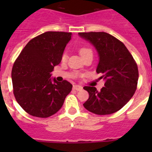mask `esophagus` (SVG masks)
<instances>
[{"mask_svg":"<svg viewBox=\"0 0 152 152\" xmlns=\"http://www.w3.org/2000/svg\"><path fill=\"white\" fill-rule=\"evenodd\" d=\"M73 89L75 90V91H81L83 89V88L80 85H74L73 86Z\"/></svg>","mask_w":152,"mask_h":152,"instance_id":"34e87169","label":"esophagus"}]
</instances>
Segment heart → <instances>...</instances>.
Returning <instances> with one entry per match:
<instances>
[{"label":"heart","instance_id":"1","mask_svg":"<svg viewBox=\"0 0 152 152\" xmlns=\"http://www.w3.org/2000/svg\"><path fill=\"white\" fill-rule=\"evenodd\" d=\"M88 53H92V50L88 47H82L81 49H80V55L81 56H84L85 55L88 54ZM67 58V55L64 54L62 56V61H65Z\"/></svg>","mask_w":152,"mask_h":152}]
</instances>
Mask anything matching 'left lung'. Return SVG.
Returning a JSON list of instances; mask_svg holds the SVG:
<instances>
[{
	"label": "left lung",
	"instance_id": "obj_1",
	"mask_svg": "<svg viewBox=\"0 0 152 152\" xmlns=\"http://www.w3.org/2000/svg\"><path fill=\"white\" fill-rule=\"evenodd\" d=\"M90 42L99 57L96 73L105 80L100 91L86 86L88 100L83 104L88 111L97 115H108L123 108L136 91L139 71L133 57L126 45L112 35L104 32L79 33Z\"/></svg>",
	"mask_w": 152,
	"mask_h": 152
}]
</instances>
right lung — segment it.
I'll list each match as a JSON object with an SVG mask.
<instances>
[{"label":"right lung","instance_id":"right-lung-1","mask_svg":"<svg viewBox=\"0 0 152 152\" xmlns=\"http://www.w3.org/2000/svg\"><path fill=\"white\" fill-rule=\"evenodd\" d=\"M72 33L45 32L26 44L11 72L13 94L27 113L46 118L56 113L72 89L67 80L58 82L51 72L61 61Z\"/></svg>","mask_w":152,"mask_h":152}]
</instances>
